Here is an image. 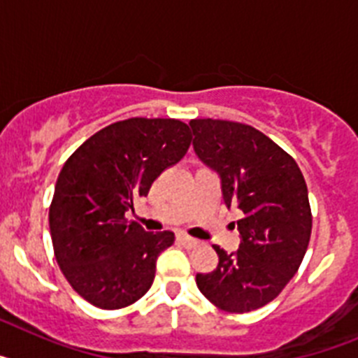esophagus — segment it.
<instances>
[{
    "mask_svg": "<svg viewBox=\"0 0 358 358\" xmlns=\"http://www.w3.org/2000/svg\"><path fill=\"white\" fill-rule=\"evenodd\" d=\"M177 238H179V242L182 243V245H186V248H197L199 245V240H195V238H192V236H188V235H185V233H181V235L177 236Z\"/></svg>",
    "mask_w": 358,
    "mask_h": 358,
    "instance_id": "34e87169",
    "label": "esophagus"
}]
</instances>
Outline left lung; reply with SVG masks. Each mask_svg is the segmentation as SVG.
I'll list each match as a JSON object with an SVG mask.
<instances>
[{
  "label": "left lung",
  "instance_id": "8db88e82",
  "mask_svg": "<svg viewBox=\"0 0 358 358\" xmlns=\"http://www.w3.org/2000/svg\"><path fill=\"white\" fill-rule=\"evenodd\" d=\"M194 150L220 177L226 206L242 217L238 251L215 245L218 265L197 287L218 308L243 314L273 301L301 265L312 233L305 177L264 132L226 120H192Z\"/></svg>",
  "mask_w": 358,
  "mask_h": 358
}]
</instances>
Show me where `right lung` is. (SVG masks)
Segmentation results:
<instances>
[{"mask_svg":"<svg viewBox=\"0 0 358 358\" xmlns=\"http://www.w3.org/2000/svg\"><path fill=\"white\" fill-rule=\"evenodd\" d=\"M192 141L186 123L129 118L85 140L62 166L50 206L57 264L85 301L103 310L132 305L150 289L172 231L147 233L125 213L147 197Z\"/></svg>","mask_w":358,"mask_h":358,"instance_id":"obj_1","label":"right lung"}]
</instances>
